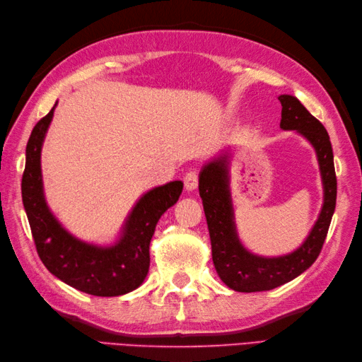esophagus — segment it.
Masks as SVG:
<instances>
[{
	"instance_id": "esophagus-1",
	"label": "esophagus",
	"mask_w": 362,
	"mask_h": 362,
	"mask_svg": "<svg viewBox=\"0 0 362 362\" xmlns=\"http://www.w3.org/2000/svg\"><path fill=\"white\" fill-rule=\"evenodd\" d=\"M183 182H185V188L187 191H194L199 185V175H197V171H189L185 174V179H183Z\"/></svg>"
}]
</instances>
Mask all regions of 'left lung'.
<instances>
[{"mask_svg": "<svg viewBox=\"0 0 362 362\" xmlns=\"http://www.w3.org/2000/svg\"><path fill=\"white\" fill-rule=\"evenodd\" d=\"M283 130H296L316 151L324 204L317 221L300 247L281 257H261L244 247L235 224V211L230 193V158L224 151L204 165L199 174V194L209 224L211 257L219 279L238 292L269 291L294 280L317 259L336 209V173L333 149L322 122L305 109L296 96L280 95Z\"/></svg>", "mask_w": 362, "mask_h": 362, "instance_id": "1", "label": "left lung"}]
</instances>
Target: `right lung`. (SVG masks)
<instances>
[{
	"instance_id": "add662e5",
	"label": "right lung",
	"mask_w": 362,
	"mask_h": 362,
	"mask_svg": "<svg viewBox=\"0 0 362 362\" xmlns=\"http://www.w3.org/2000/svg\"><path fill=\"white\" fill-rule=\"evenodd\" d=\"M56 105L30 132L21 179L23 205L37 253L52 275L74 289L98 297L127 294L140 286L149 272L152 235L161 214L179 201L183 182H169L144 193L113 244L98 245L76 238L54 216L43 191L42 146Z\"/></svg>"
}]
</instances>
